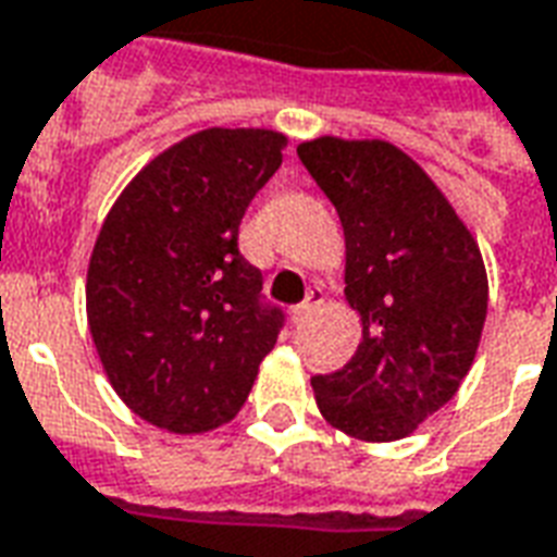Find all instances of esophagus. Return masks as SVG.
Listing matches in <instances>:
<instances>
[{
	"mask_svg": "<svg viewBox=\"0 0 557 557\" xmlns=\"http://www.w3.org/2000/svg\"><path fill=\"white\" fill-rule=\"evenodd\" d=\"M322 301H325V292H322V286H313V289L307 292V301L298 304V310H295V322H307V319L322 307Z\"/></svg>",
	"mask_w": 557,
	"mask_h": 557,
	"instance_id": "34e87169",
	"label": "esophagus"
}]
</instances>
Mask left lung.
I'll list each match as a JSON object with an SVG mask.
<instances>
[{"label":"left lung","mask_w":557,"mask_h":557,"mask_svg":"<svg viewBox=\"0 0 557 557\" xmlns=\"http://www.w3.org/2000/svg\"><path fill=\"white\" fill-rule=\"evenodd\" d=\"M298 158L346 235V301L361 343L313 375L322 418L361 442H397L442 409L474 363L490 283L474 235L426 172L385 139L319 137Z\"/></svg>","instance_id":"obj_1"}]
</instances>
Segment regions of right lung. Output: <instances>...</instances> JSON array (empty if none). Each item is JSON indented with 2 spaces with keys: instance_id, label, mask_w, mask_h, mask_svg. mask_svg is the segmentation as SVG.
<instances>
[{
  "instance_id": "add662e5",
  "label": "right lung",
  "mask_w": 557,
  "mask_h": 557,
  "mask_svg": "<svg viewBox=\"0 0 557 557\" xmlns=\"http://www.w3.org/2000/svg\"><path fill=\"white\" fill-rule=\"evenodd\" d=\"M286 137L208 127L170 146L115 199L95 242L86 313L103 373L160 430L194 435L238 414L283 310L238 250Z\"/></svg>"
}]
</instances>
